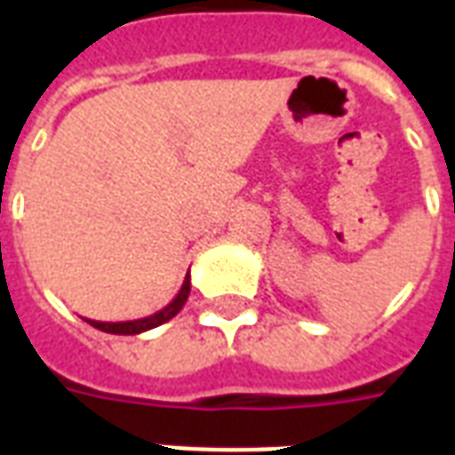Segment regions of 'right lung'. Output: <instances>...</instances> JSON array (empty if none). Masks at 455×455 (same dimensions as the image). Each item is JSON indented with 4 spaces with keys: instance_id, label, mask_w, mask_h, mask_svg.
<instances>
[{
    "instance_id": "right-lung-1",
    "label": "right lung",
    "mask_w": 455,
    "mask_h": 455,
    "mask_svg": "<svg viewBox=\"0 0 455 455\" xmlns=\"http://www.w3.org/2000/svg\"><path fill=\"white\" fill-rule=\"evenodd\" d=\"M189 297V273L185 275V283L180 287V292L175 295V299L170 302L168 307H163L160 312L150 316H143V319H133V322H94V319H87L94 329H100V331H107V334H121V336H133V334H143V331H148V329H156V326L165 324L170 322L172 316L178 315L180 309L185 307Z\"/></svg>"
}]
</instances>
